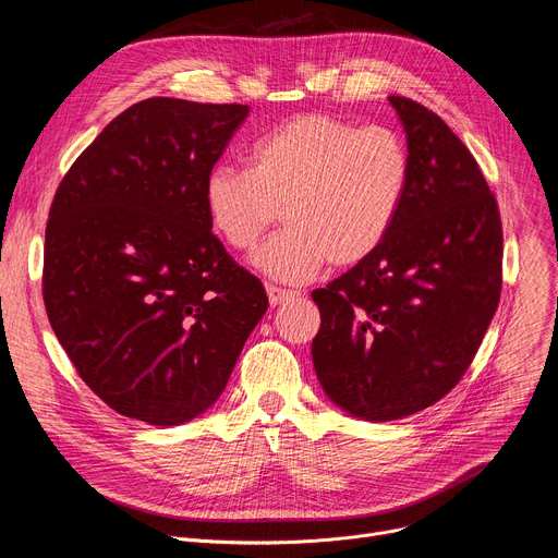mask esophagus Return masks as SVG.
Wrapping results in <instances>:
<instances>
[{"label": "esophagus", "instance_id": "1", "mask_svg": "<svg viewBox=\"0 0 558 558\" xmlns=\"http://www.w3.org/2000/svg\"><path fill=\"white\" fill-rule=\"evenodd\" d=\"M267 294H269V303H271V307H276V305H282V303L291 301V299H299V296H301V291L280 289V287L269 284V287H267Z\"/></svg>", "mask_w": 558, "mask_h": 558}]
</instances>
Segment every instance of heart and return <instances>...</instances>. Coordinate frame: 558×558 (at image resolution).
Returning a JSON list of instances; mask_svg holds the SVG:
<instances>
[{
    "label": "heart",
    "mask_w": 558,
    "mask_h": 558,
    "mask_svg": "<svg viewBox=\"0 0 558 558\" xmlns=\"http://www.w3.org/2000/svg\"><path fill=\"white\" fill-rule=\"evenodd\" d=\"M412 162L389 126H355L310 112L284 122L251 149V167L217 165L205 175L210 223L232 251H253L280 217L287 221L255 257L278 282L312 280L326 262L343 269L389 238L409 190Z\"/></svg>",
    "instance_id": "obj_1"
}]
</instances>
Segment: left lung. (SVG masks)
<instances>
[{
  "mask_svg": "<svg viewBox=\"0 0 558 558\" xmlns=\"http://www.w3.org/2000/svg\"><path fill=\"white\" fill-rule=\"evenodd\" d=\"M389 101L412 162L400 217L371 257L312 291L318 383L373 423L412 416L459 385L502 291L500 210L473 154L429 108Z\"/></svg>",
  "mask_w": 558,
  "mask_h": 558,
  "instance_id": "8db88e82",
  "label": "left lung"
}]
</instances>
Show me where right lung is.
I'll use <instances>...</instances> for the list:
<instances>
[{"label": "right lung", "mask_w": 558, "mask_h": 558, "mask_svg": "<svg viewBox=\"0 0 558 558\" xmlns=\"http://www.w3.org/2000/svg\"><path fill=\"white\" fill-rule=\"evenodd\" d=\"M246 114L242 104L144 99L56 190L47 316L83 383L117 414L160 427L203 414L269 307L203 201L205 175Z\"/></svg>", "instance_id": "obj_1"}]
</instances>
